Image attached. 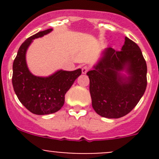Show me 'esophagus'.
<instances>
[{
	"mask_svg": "<svg viewBox=\"0 0 159 159\" xmlns=\"http://www.w3.org/2000/svg\"><path fill=\"white\" fill-rule=\"evenodd\" d=\"M90 69V68L89 66H87V65H85V66H83L82 68H81V71H82V74H86L88 71H89Z\"/></svg>",
	"mask_w": 159,
	"mask_h": 159,
	"instance_id": "1",
	"label": "esophagus"
}]
</instances>
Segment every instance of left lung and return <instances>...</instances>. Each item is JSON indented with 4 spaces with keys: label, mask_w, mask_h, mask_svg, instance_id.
Segmentation results:
<instances>
[{
    "label": "left lung",
    "mask_w": 159,
    "mask_h": 159,
    "mask_svg": "<svg viewBox=\"0 0 159 159\" xmlns=\"http://www.w3.org/2000/svg\"><path fill=\"white\" fill-rule=\"evenodd\" d=\"M125 67L130 75L129 78L119 75L118 71ZM87 75L93 108L108 118L129 114L147 87L146 61L139 45L127 37L121 51L106 49L102 61Z\"/></svg>",
    "instance_id": "obj_1"
}]
</instances>
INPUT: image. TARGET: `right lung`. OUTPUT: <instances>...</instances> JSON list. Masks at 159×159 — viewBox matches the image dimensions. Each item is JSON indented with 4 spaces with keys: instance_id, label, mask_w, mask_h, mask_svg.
Wrapping results in <instances>:
<instances>
[{
    "instance_id": "1",
    "label": "right lung",
    "mask_w": 159,
    "mask_h": 159,
    "mask_svg": "<svg viewBox=\"0 0 159 159\" xmlns=\"http://www.w3.org/2000/svg\"><path fill=\"white\" fill-rule=\"evenodd\" d=\"M52 29L40 31L28 38L19 48L13 63L12 84L19 101L35 115H48L62 108L65 95L71 87L81 70L73 71L59 70L48 78L32 75L27 67L25 54L34 38H41Z\"/></svg>"
}]
</instances>
